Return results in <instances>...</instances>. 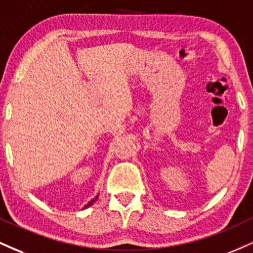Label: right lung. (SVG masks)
Returning a JSON list of instances; mask_svg holds the SVG:
<instances>
[{"label": "right lung", "mask_w": 253, "mask_h": 253, "mask_svg": "<svg viewBox=\"0 0 253 253\" xmlns=\"http://www.w3.org/2000/svg\"><path fill=\"white\" fill-rule=\"evenodd\" d=\"M97 197H99V194H97V196H96L95 198H93V199H90V200H89V202H88V203L86 204V205H84V208H82V210H84V209H88V208H89V206H92V205H93V204L96 202Z\"/></svg>", "instance_id": "right-lung-1"}]
</instances>
